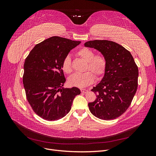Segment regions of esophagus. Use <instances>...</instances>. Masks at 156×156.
<instances>
[{
    "instance_id": "34e87169",
    "label": "esophagus",
    "mask_w": 156,
    "mask_h": 156,
    "mask_svg": "<svg viewBox=\"0 0 156 156\" xmlns=\"http://www.w3.org/2000/svg\"><path fill=\"white\" fill-rule=\"evenodd\" d=\"M81 92L83 93V94H86V93H87V92H88V90H86V89H81Z\"/></svg>"
}]
</instances>
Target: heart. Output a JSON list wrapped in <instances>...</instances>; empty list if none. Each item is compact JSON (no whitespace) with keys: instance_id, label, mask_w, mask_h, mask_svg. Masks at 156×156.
<instances>
[{"instance_id":"1","label":"heart","mask_w":156,"mask_h":156,"mask_svg":"<svg viewBox=\"0 0 156 156\" xmlns=\"http://www.w3.org/2000/svg\"><path fill=\"white\" fill-rule=\"evenodd\" d=\"M77 55L87 62L85 70L90 72L83 73H75L71 76L68 79V83L71 87L79 88L85 87L94 83L96 78H100L105 73L107 61L104 56L101 55H95L94 52L89 48H83L80 49L77 53ZM62 68L64 73L70 74L72 72V60L69 56H66L64 59Z\"/></svg>"}]
</instances>
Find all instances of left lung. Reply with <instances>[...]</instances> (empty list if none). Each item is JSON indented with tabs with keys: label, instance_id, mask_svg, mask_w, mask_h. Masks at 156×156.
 <instances>
[{
	"label": "left lung",
	"instance_id": "8db88e82",
	"mask_svg": "<svg viewBox=\"0 0 156 156\" xmlns=\"http://www.w3.org/2000/svg\"><path fill=\"white\" fill-rule=\"evenodd\" d=\"M84 46L101 52L107 61L104 76L91 90L97 98L88 103L89 109L100 119H115L126 111L136 93L137 66L130 52L114 41H88Z\"/></svg>",
	"mask_w": 156,
	"mask_h": 156
}]
</instances>
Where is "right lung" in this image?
Segmentation results:
<instances>
[{"instance_id": "1", "label": "right lung", "mask_w": 156, "mask_h": 156, "mask_svg": "<svg viewBox=\"0 0 156 156\" xmlns=\"http://www.w3.org/2000/svg\"><path fill=\"white\" fill-rule=\"evenodd\" d=\"M81 41L53 36L36 44L24 64L23 82L32 110L44 120H58L69 112L73 99L81 94L77 87L64 88L62 64Z\"/></svg>"}]
</instances>
